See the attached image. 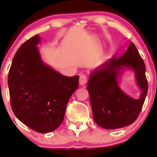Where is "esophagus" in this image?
I'll return each instance as SVG.
<instances>
[{
	"label": "esophagus",
	"instance_id": "esophagus-1",
	"mask_svg": "<svg viewBox=\"0 0 157 157\" xmlns=\"http://www.w3.org/2000/svg\"><path fill=\"white\" fill-rule=\"evenodd\" d=\"M87 76L85 75V74H81L80 77V80H79V82H80V84L81 86H83V85L86 84L87 83Z\"/></svg>",
	"mask_w": 157,
	"mask_h": 157
}]
</instances>
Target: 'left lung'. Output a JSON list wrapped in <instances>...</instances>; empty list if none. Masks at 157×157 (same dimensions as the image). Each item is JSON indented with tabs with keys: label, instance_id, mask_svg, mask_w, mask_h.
I'll return each instance as SVG.
<instances>
[{
	"label": "left lung",
	"instance_id": "left-lung-1",
	"mask_svg": "<svg viewBox=\"0 0 157 157\" xmlns=\"http://www.w3.org/2000/svg\"><path fill=\"white\" fill-rule=\"evenodd\" d=\"M125 68L132 69L136 73L137 83L142 90L139 99L128 96L118 86L117 77ZM145 72L144 60L134 44L131 42L122 56L109 60L90 74L86 88L93 119L98 125L105 129H117L135 121L148 90Z\"/></svg>",
	"mask_w": 157,
	"mask_h": 157
}]
</instances>
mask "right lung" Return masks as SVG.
I'll use <instances>...</instances> for the list:
<instances>
[{
	"label": "right lung",
	"instance_id": "right-lung-1",
	"mask_svg": "<svg viewBox=\"0 0 157 157\" xmlns=\"http://www.w3.org/2000/svg\"><path fill=\"white\" fill-rule=\"evenodd\" d=\"M38 35L17 50L9 71L10 105L21 122L39 133L55 131L79 85V76L65 77L44 64L36 45Z\"/></svg>",
	"mask_w": 157,
	"mask_h": 157
}]
</instances>
